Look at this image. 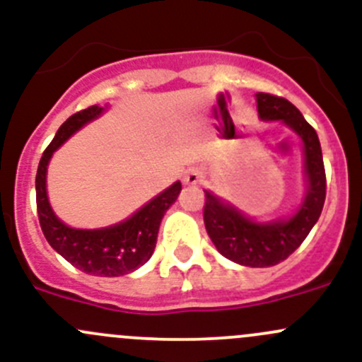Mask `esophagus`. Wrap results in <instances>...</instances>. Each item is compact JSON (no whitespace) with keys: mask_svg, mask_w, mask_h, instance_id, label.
Returning <instances> with one entry per match:
<instances>
[{"mask_svg":"<svg viewBox=\"0 0 362 362\" xmlns=\"http://www.w3.org/2000/svg\"><path fill=\"white\" fill-rule=\"evenodd\" d=\"M202 182H203V175L199 170H194V168H192V170L185 171V175H184L185 185H189V187H196V185H199Z\"/></svg>","mask_w":362,"mask_h":362,"instance_id":"34e87169","label":"esophagus"}]
</instances>
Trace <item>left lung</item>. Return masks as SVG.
Segmentation results:
<instances>
[{"label": "left lung", "instance_id": "8db88e82", "mask_svg": "<svg viewBox=\"0 0 362 362\" xmlns=\"http://www.w3.org/2000/svg\"><path fill=\"white\" fill-rule=\"evenodd\" d=\"M255 101L262 122H282L301 140L305 178L301 202L289 215L257 221L211 191H204L203 215L208 236L226 259L250 268H268L289 257L319 221L326 199V171L319 136L293 103L266 93L255 94Z\"/></svg>", "mask_w": 362, "mask_h": 362}]
</instances>
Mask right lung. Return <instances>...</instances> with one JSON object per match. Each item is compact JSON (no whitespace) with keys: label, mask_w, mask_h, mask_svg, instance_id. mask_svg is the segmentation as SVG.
Segmentation results:
<instances>
[{"label":"right lung","mask_w":362,"mask_h":362,"mask_svg":"<svg viewBox=\"0 0 362 362\" xmlns=\"http://www.w3.org/2000/svg\"><path fill=\"white\" fill-rule=\"evenodd\" d=\"M107 110L108 105H94L69 117L57 129L54 140L43 152L36 171V208L43 235L57 254L63 255L68 262L87 275L120 276L134 272L152 257L160 221L168 208L177 202L182 184L177 180L151 202L138 208L133 215L107 228L78 229L64 224L50 206L47 194V168L54 152L69 140V136Z\"/></svg>","instance_id":"add662e5"}]
</instances>
